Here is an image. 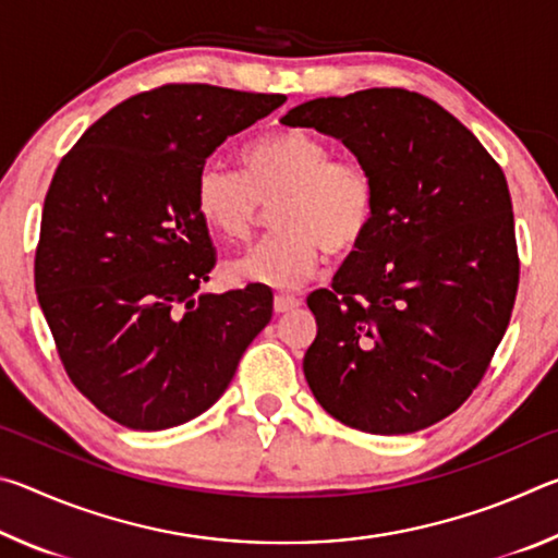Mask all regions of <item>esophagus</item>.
I'll use <instances>...</instances> for the list:
<instances>
[{"label": "esophagus", "mask_w": 558, "mask_h": 558, "mask_svg": "<svg viewBox=\"0 0 558 558\" xmlns=\"http://www.w3.org/2000/svg\"><path fill=\"white\" fill-rule=\"evenodd\" d=\"M302 305V300L295 295H288V292H278L276 300H272V307H276V313H290V310H295Z\"/></svg>", "instance_id": "obj_1"}]
</instances>
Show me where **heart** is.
<instances>
[{
  "label": "heart",
  "mask_w": 558,
  "mask_h": 558,
  "mask_svg": "<svg viewBox=\"0 0 558 558\" xmlns=\"http://www.w3.org/2000/svg\"><path fill=\"white\" fill-rule=\"evenodd\" d=\"M243 172L206 159L194 179V206L206 226L241 241L272 204L268 233L229 260V276L268 288H298L313 276L323 248L349 256L376 219V179L362 159L335 157L323 137L288 128L243 149Z\"/></svg>",
  "instance_id": "1"
}]
</instances>
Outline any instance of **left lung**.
<instances>
[{
    "label": "left lung",
    "instance_id": "obj_1",
    "mask_svg": "<svg viewBox=\"0 0 558 558\" xmlns=\"http://www.w3.org/2000/svg\"><path fill=\"white\" fill-rule=\"evenodd\" d=\"M342 140L376 179L369 235L307 305L305 379L344 426L401 436L458 411L512 317L519 256L502 167L446 108L403 88L288 110Z\"/></svg>",
    "mask_w": 558,
    "mask_h": 558
}]
</instances>
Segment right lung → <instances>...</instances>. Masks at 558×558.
<instances>
[{
	"instance_id": "1",
	"label": "right lung",
	"mask_w": 558,
	"mask_h": 558,
	"mask_svg": "<svg viewBox=\"0 0 558 558\" xmlns=\"http://www.w3.org/2000/svg\"><path fill=\"white\" fill-rule=\"evenodd\" d=\"M286 98L204 83L137 93L83 132L46 192L34 282L69 379L120 426L165 430L229 389L272 292H202L216 266L194 179Z\"/></svg>"
}]
</instances>
